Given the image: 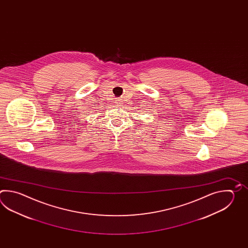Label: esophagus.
<instances>
[{"instance_id":"obj_1","label":"esophagus","mask_w":248,"mask_h":248,"mask_svg":"<svg viewBox=\"0 0 248 248\" xmlns=\"http://www.w3.org/2000/svg\"><path fill=\"white\" fill-rule=\"evenodd\" d=\"M117 104H118V105H119V106H122V101H120V100L117 101Z\"/></svg>"}]
</instances>
